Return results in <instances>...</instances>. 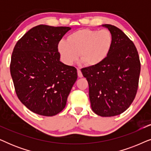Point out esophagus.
Instances as JSON below:
<instances>
[{
	"instance_id": "34e87169",
	"label": "esophagus",
	"mask_w": 151,
	"mask_h": 151,
	"mask_svg": "<svg viewBox=\"0 0 151 151\" xmlns=\"http://www.w3.org/2000/svg\"><path fill=\"white\" fill-rule=\"evenodd\" d=\"M77 71H78V77H79V78H82V76H83V75H82V72H81V71H80V69H79V68H78V69H77Z\"/></svg>"
}]
</instances>
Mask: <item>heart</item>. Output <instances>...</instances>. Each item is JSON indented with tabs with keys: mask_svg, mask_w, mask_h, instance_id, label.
Segmentation results:
<instances>
[{
	"mask_svg": "<svg viewBox=\"0 0 151 151\" xmlns=\"http://www.w3.org/2000/svg\"><path fill=\"white\" fill-rule=\"evenodd\" d=\"M113 36L108 29H82L67 36L58 44V50L65 65H72L79 58L87 66L102 63L112 49Z\"/></svg>",
	"mask_w": 151,
	"mask_h": 151,
	"instance_id": "b5f03b06",
	"label": "heart"
}]
</instances>
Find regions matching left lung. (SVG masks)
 <instances>
[{
	"label": "left lung",
	"mask_w": 151,
	"mask_h": 151,
	"mask_svg": "<svg viewBox=\"0 0 151 151\" xmlns=\"http://www.w3.org/2000/svg\"><path fill=\"white\" fill-rule=\"evenodd\" d=\"M113 36L112 49L102 63L81 69L89 87L92 110L102 117L119 115L131 106L138 89L141 69L137 49L117 27L103 24Z\"/></svg>",
	"instance_id": "left-lung-1"
}]
</instances>
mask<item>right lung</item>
Here are the masks:
<instances>
[{"instance_id":"obj_1","label":"right lung","mask_w":151,"mask_h":151,"mask_svg":"<svg viewBox=\"0 0 151 151\" xmlns=\"http://www.w3.org/2000/svg\"><path fill=\"white\" fill-rule=\"evenodd\" d=\"M70 29L40 24L28 31L14 48L10 73L16 93L36 114L53 116L61 112L78 78L76 68L61 63L58 50Z\"/></svg>"}]
</instances>
